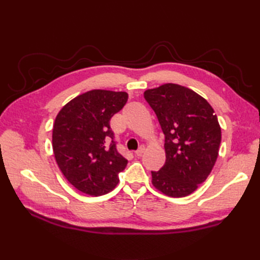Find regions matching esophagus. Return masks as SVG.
Segmentation results:
<instances>
[{
	"label": "esophagus",
	"instance_id": "esophagus-1",
	"mask_svg": "<svg viewBox=\"0 0 260 260\" xmlns=\"http://www.w3.org/2000/svg\"><path fill=\"white\" fill-rule=\"evenodd\" d=\"M144 151H145V146L144 145H141L138 148V151H136V156H141V155L144 153Z\"/></svg>",
	"mask_w": 260,
	"mask_h": 260
}]
</instances>
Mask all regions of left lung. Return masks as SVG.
I'll list each match as a JSON object with an SVG mask.
<instances>
[{"mask_svg":"<svg viewBox=\"0 0 260 260\" xmlns=\"http://www.w3.org/2000/svg\"><path fill=\"white\" fill-rule=\"evenodd\" d=\"M144 98L165 135L166 161L152 171V184L170 198H184L215 166L221 142L217 115L200 94L176 83L148 89Z\"/></svg>","mask_w":260,"mask_h":260,"instance_id":"1","label":"left lung"}]
</instances>
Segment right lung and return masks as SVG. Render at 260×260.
<instances>
[{"instance_id": "obj_1", "label": "right lung", "mask_w": 260, "mask_h": 260, "mask_svg": "<svg viewBox=\"0 0 260 260\" xmlns=\"http://www.w3.org/2000/svg\"><path fill=\"white\" fill-rule=\"evenodd\" d=\"M128 93L91 90L62 107L53 124L52 146L61 174L91 196L113 191L128 160L117 152L111 118L124 106Z\"/></svg>"}]
</instances>
